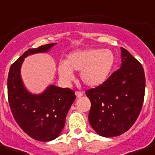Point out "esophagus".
Instances as JSON below:
<instances>
[{
    "mask_svg": "<svg viewBox=\"0 0 155 155\" xmlns=\"http://www.w3.org/2000/svg\"><path fill=\"white\" fill-rule=\"evenodd\" d=\"M75 96H76V97H78V98H80V97H81L83 96V93L82 92H80V91H76V92H75Z\"/></svg>",
    "mask_w": 155,
    "mask_h": 155,
    "instance_id": "obj_1",
    "label": "esophagus"
}]
</instances>
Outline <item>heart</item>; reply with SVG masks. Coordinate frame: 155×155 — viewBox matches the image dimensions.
<instances>
[{
  "instance_id": "heart-1",
  "label": "heart",
  "mask_w": 155,
  "mask_h": 155,
  "mask_svg": "<svg viewBox=\"0 0 155 155\" xmlns=\"http://www.w3.org/2000/svg\"><path fill=\"white\" fill-rule=\"evenodd\" d=\"M114 57L110 50L88 49L75 50L59 65V75L66 80L73 79V71H80V79L88 87H96L107 80L114 66Z\"/></svg>"
}]
</instances>
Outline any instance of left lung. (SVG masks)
<instances>
[{
	"label": "left lung",
	"mask_w": 155,
	"mask_h": 155,
	"mask_svg": "<svg viewBox=\"0 0 155 155\" xmlns=\"http://www.w3.org/2000/svg\"><path fill=\"white\" fill-rule=\"evenodd\" d=\"M122 64L102 84L85 92L91 101L88 120L105 137L127 132L140 114L145 97L146 78L142 65L121 48Z\"/></svg>",
	"instance_id": "8db88e82"
}]
</instances>
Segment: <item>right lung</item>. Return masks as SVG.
<instances>
[{"label": "right lung", "instance_id": "right-lung-1", "mask_svg": "<svg viewBox=\"0 0 155 155\" xmlns=\"http://www.w3.org/2000/svg\"><path fill=\"white\" fill-rule=\"evenodd\" d=\"M56 43L29 49L9 68L7 88L12 114L23 132L35 140L49 141L60 135L66 117L75 99L70 88L49 85L41 94H32L25 88L21 78V66L26 57L46 53Z\"/></svg>", "mask_w": 155, "mask_h": 155}]
</instances>
